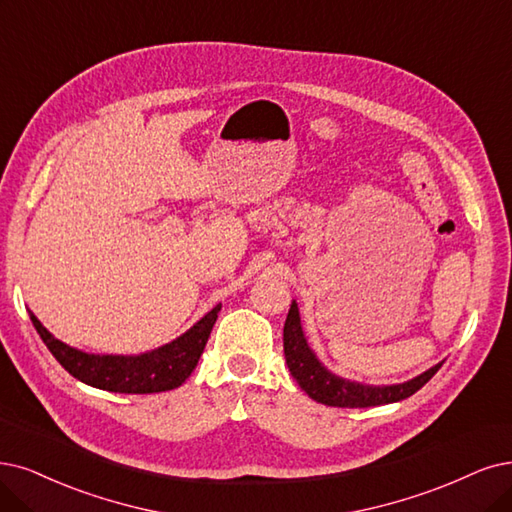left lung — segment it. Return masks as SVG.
<instances>
[{
  "label": "left lung",
  "mask_w": 512,
  "mask_h": 512,
  "mask_svg": "<svg viewBox=\"0 0 512 512\" xmlns=\"http://www.w3.org/2000/svg\"><path fill=\"white\" fill-rule=\"evenodd\" d=\"M285 358L291 375L297 380L310 399L329 407H375L403 401L418 392L430 377L441 369L443 363L434 365L413 380L396 386H363L342 380L318 363L314 352L308 348L306 337L301 333L299 310L293 301L285 323Z\"/></svg>",
  "instance_id": "left-lung-1"
}]
</instances>
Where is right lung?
I'll use <instances>...</instances> for the list:
<instances>
[{
    "label": "right lung",
    "instance_id": "right-lung-1",
    "mask_svg": "<svg viewBox=\"0 0 512 512\" xmlns=\"http://www.w3.org/2000/svg\"><path fill=\"white\" fill-rule=\"evenodd\" d=\"M219 310L221 306H215L175 342L139 356H99L80 352L59 342L40 320L33 314L29 316L52 356L80 382L109 392L149 394L179 388L187 380L200 361Z\"/></svg>",
    "mask_w": 512,
    "mask_h": 512
}]
</instances>
